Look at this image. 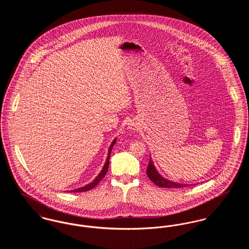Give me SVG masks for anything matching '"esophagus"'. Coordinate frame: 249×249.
<instances>
[{
	"label": "esophagus",
	"instance_id": "obj_1",
	"mask_svg": "<svg viewBox=\"0 0 249 249\" xmlns=\"http://www.w3.org/2000/svg\"><path fill=\"white\" fill-rule=\"evenodd\" d=\"M128 128L130 129V130H135V128H136V125L133 123V122H130L128 124Z\"/></svg>",
	"mask_w": 249,
	"mask_h": 249
}]
</instances>
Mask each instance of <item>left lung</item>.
Instances as JSON below:
<instances>
[{
	"instance_id": "1",
	"label": "left lung",
	"mask_w": 249,
	"mask_h": 249,
	"mask_svg": "<svg viewBox=\"0 0 249 249\" xmlns=\"http://www.w3.org/2000/svg\"><path fill=\"white\" fill-rule=\"evenodd\" d=\"M146 175L148 178L154 183L155 185H157L158 187L160 188H186L189 187L190 185L188 184H180V183H175L173 181H170L166 178H162L159 172L156 170L153 161L150 160L149 163L147 166V170H146Z\"/></svg>"
}]
</instances>
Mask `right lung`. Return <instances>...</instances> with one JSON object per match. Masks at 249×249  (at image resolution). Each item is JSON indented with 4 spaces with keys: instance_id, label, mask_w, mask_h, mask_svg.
Here are the masks:
<instances>
[{
    "instance_id": "obj_1",
    "label": "right lung",
    "mask_w": 249,
    "mask_h": 249,
    "mask_svg": "<svg viewBox=\"0 0 249 249\" xmlns=\"http://www.w3.org/2000/svg\"><path fill=\"white\" fill-rule=\"evenodd\" d=\"M116 142H117V139H115V140L112 142V143H111V145H110V147H109V150H108V156H107V161H106V163H105V166H104L103 170H102V171H101V173L99 174V176H98L97 178H95L94 180H93L90 184H89V185H87V186H85V187H82V188L76 189V190H71V192H83V191H88V190H91V189L95 188V187L100 183V181H101L103 178L106 177V175H107V170H108V166H109L110 154H111L112 148H113V146L115 145Z\"/></svg>"
}]
</instances>
